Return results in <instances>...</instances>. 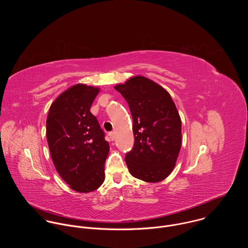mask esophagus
I'll list each match as a JSON object with an SVG mask.
<instances>
[{"label": "esophagus", "instance_id": "1", "mask_svg": "<svg viewBox=\"0 0 248 248\" xmlns=\"http://www.w3.org/2000/svg\"><path fill=\"white\" fill-rule=\"evenodd\" d=\"M108 137H109V140H115V134H114L113 132L108 133Z\"/></svg>", "mask_w": 248, "mask_h": 248}]
</instances>
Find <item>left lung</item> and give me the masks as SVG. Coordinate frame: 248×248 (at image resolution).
<instances>
[{"label": "left lung", "instance_id": "obj_1", "mask_svg": "<svg viewBox=\"0 0 248 248\" xmlns=\"http://www.w3.org/2000/svg\"><path fill=\"white\" fill-rule=\"evenodd\" d=\"M114 89L128 102L135 144L125 161L133 177L159 182L176 166L181 147V119L169 93L141 75Z\"/></svg>", "mask_w": 248, "mask_h": 248}]
</instances>
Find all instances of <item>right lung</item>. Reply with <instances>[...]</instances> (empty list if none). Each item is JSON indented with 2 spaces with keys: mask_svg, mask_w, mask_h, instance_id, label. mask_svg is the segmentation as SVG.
I'll use <instances>...</instances> for the list:
<instances>
[{
  "mask_svg": "<svg viewBox=\"0 0 248 248\" xmlns=\"http://www.w3.org/2000/svg\"><path fill=\"white\" fill-rule=\"evenodd\" d=\"M100 89L76 84L51 104L46 118V140L56 171L79 193H89L105 179L109 151L91 107Z\"/></svg>",
  "mask_w": 248,
  "mask_h": 248,
  "instance_id": "add662e5",
  "label": "right lung"
}]
</instances>
